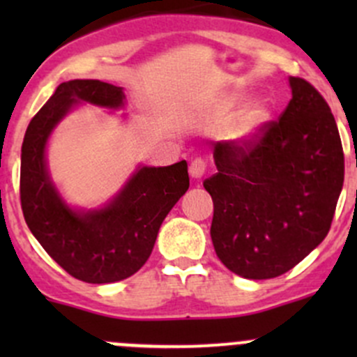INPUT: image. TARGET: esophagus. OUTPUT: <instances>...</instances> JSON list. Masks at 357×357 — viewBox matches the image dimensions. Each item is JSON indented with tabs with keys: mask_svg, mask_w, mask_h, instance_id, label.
<instances>
[{
	"mask_svg": "<svg viewBox=\"0 0 357 357\" xmlns=\"http://www.w3.org/2000/svg\"><path fill=\"white\" fill-rule=\"evenodd\" d=\"M205 169H207L205 158H195V160H192V164H190V176L195 179H200L202 176L205 174Z\"/></svg>",
	"mask_w": 357,
	"mask_h": 357,
	"instance_id": "34e87169",
	"label": "esophagus"
}]
</instances>
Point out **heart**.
<instances>
[{
  "instance_id": "heart-1",
  "label": "heart",
  "mask_w": 357,
  "mask_h": 357,
  "mask_svg": "<svg viewBox=\"0 0 357 357\" xmlns=\"http://www.w3.org/2000/svg\"><path fill=\"white\" fill-rule=\"evenodd\" d=\"M243 102L242 93H233L231 96H228L225 102V110H233ZM273 121V109L268 102H252L243 109L240 114L238 121H236L235 132H233V139L240 145H248V143L255 142V139L261 138L266 132V129L269 128Z\"/></svg>"
}]
</instances>
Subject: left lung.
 <instances>
[{"mask_svg": "<svg viewBox=\"0 0 357 357\" xmlns=\"http://www.w3.org/2000/svg\"><path fill=\"white\" fill-rule=\"evenodd\" d=\"M291 100L248 145L214 143L211 238L222 264L248 280L290 271L328 235L344 185L337 122L314 86L289 77Z\"/></svg>", "mask_w": 357, "mask_h": 357, "instance_id": "1", "label": "left lung"}]
</instances>
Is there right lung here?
<instances>
[{
    "label": "right lung",
    "instance_id": "right-lung-1",
    "mask_svg": "<svg viewBox=\"0 0 357 357\" xmlns=\"http://www.w3.org/2000/svg\"><path fill=\"white\" fill-rule=\"evenodd\" d=\"M81 103L117 110L126 95L98 79H74L55 89L25 131L20 202L29 229L50 257L74 278L100 285L129 278L149 261L162 221L188 190V164L139 165L103 207H70L48 171L46 145L59 122Z\"/></svg>",
    "mask_w": 357,
    "mask_h": 357
}]
</instances>
